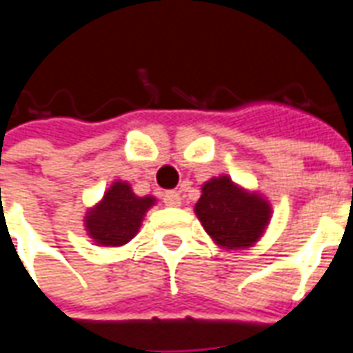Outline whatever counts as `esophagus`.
Segmentation results:
<instances>
[{
    "label": "esophagus",
    "instance_id": "esophagus-1",
    "mask_svg": "<svg viewBox=\"0 0 353 353\" xmlns=\"http://www.w3.org/2000/svg\"><path fill=\"white\" fill-rule=\"evenodd\" d=\"M181 201H182L181 192H176V190L163 192V203H165V205H169V208H176V205H181Z\"/></svg>",
    "mask_w": 353,
    "mask_h": 353
}]
</instances>
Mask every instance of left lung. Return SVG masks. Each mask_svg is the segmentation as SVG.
Masks as SVG:
<instances>
[{
	"mask_svg": "<svg viewBox=\"0 0 353 353\" xmlns=\"http://www.w3.org/2000/svg\"><path fill=\"white\" fill-rule=\"evenodd\" d=\"M196 215L221 246L248 248L263 232L271 209L265 200L236 188L230 179L219 176L203 184Z\"/></svg>",
	"mask_w": 353,
	"mask_h": 353,
	"instance_id": "obj_1",
	"label": "left lung"
}]
</instances>
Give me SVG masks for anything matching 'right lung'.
Listing matches in <instances>:
<instances>
[{"label": "right lung", "mask_w": 353, "mask_h": 353, "mask_svg": "<svg viewBox=\"0 0 353 353\" xmlns=\"http://www.w3.org/2000/svg\"><path fill=\"white\" fill-rule=\"evenodd\" d=\"M153 198H138L126 182H115L86 217L90 236L103 246H123L136 236Z\"/></svg>", "instance_id": "obj_1"}]
</instances>
